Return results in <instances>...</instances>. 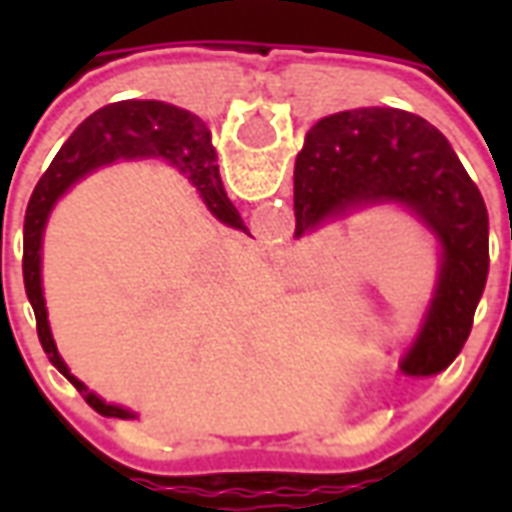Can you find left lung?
Here are the masks:
<instances>
[{"instance_id": "8db88e82", "label": "left lung", "mask_w": 512, "mask_h": 512, "mask_svg": "<svg viewBox=\"0 0 512 512\" xmlns=\"http://www.w3.org/2000/svg\"><path fill=\"white\" fill-rule=\"evenodd\" d=\"M400 202L441 244V274L417 343L403 359L411 378L455 362L472 332L488 279V211L461 158L428 120L365 106L318 120L293 169L296 235L359 205Z\"/></svg>"}]
</instances>
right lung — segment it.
Here are the masks:
<instances>
[{"mask_svg": "<svg viewBox=\"0 0 512 512\" xmlns=\"http://www.w3.org/2000/svg\"><path fill=\"white\" fill-rule=\"evenodd\" d=\"M142 156L167 158L169 164H175L197 186L216 219L246 233L241 216L224 194L216 150L211 145V131L197 115L178 106L161 104V101H117L87 117L82 126L68 136V142L60 147L46 175L38 180L29 200L27 216H24V288L35 310L40 345L49 354L51 365L82 392L84 400L98 414L120 419L131 417V411L109 406L101 397L93 395L79 378L68 373V367L57 354V345L49 332L43 290H40V235H43V224H46L51 205L71 183L101 164H109L117 158Z\"/></svg>", "mask_w": 512, "mask_h": 512, "instance_id": "right-lung-1", "label": "right lung"}]
</instances>
